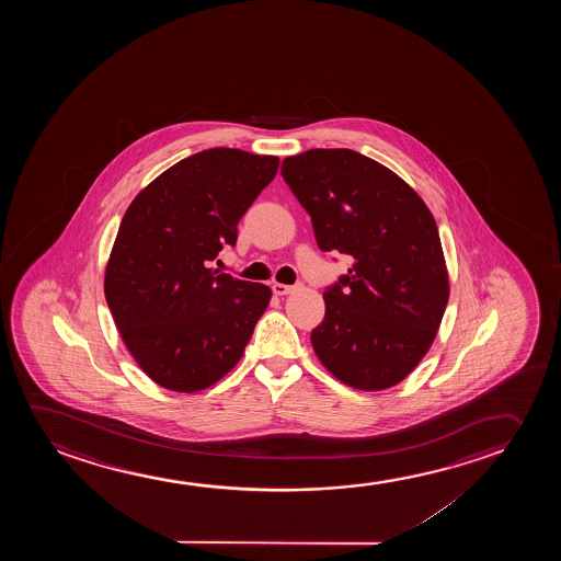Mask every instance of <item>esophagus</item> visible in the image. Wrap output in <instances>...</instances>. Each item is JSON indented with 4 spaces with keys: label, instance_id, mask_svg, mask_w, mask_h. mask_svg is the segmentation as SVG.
<instances>
[{
    "label": "esophagus",
    "instance_id": "obj_1",
    "mask_svg": "<svg viewBox=\"0 0 561 561\" xmlns=\"http://www.w3.org/2000/svg\"><path fill=\"white\" fill-rule=\"evenodd\" d=\"M297 287L295 285H285V284H272V291H274V295H289V293L295 291Z\"/></svg>",
    "mask_w": 561,
    "mask_h": 561
}]
</instances>
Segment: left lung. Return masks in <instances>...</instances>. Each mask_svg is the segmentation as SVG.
Returning <instances> with one entry per match:
<instances>
[{
    "instance_id": "1",
    "label": "left lung",
    "mask_w": 561,
    "mask_h": 561,
    "mask_svg": "<svg viewBox=\"0 0 561 561\" xmlns=\"http://www.w3.org/2000/svg\"><path fill=\"white\" fill-rule=\"evenodd\" d=\"M282 176L310 215L323 253L353 256L323 291L310 341L325 369L360 391H383L420 364L450 295L437 224L422 197L353 149L287 157Z\"/></svg>"
}]
</instances>
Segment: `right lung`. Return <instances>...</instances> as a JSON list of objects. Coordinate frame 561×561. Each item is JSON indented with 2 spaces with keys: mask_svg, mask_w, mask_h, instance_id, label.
<instances>
[{
  "mask_svg": "<svg viewBox=\"0 0 561 561\" xmlns=\"http://www.w3.org/2000/svg\"><path fill=\"white\" fill-rule=\"evenodd\" d=\"M277 167L274 154L207 149L164 170L124 213L105 299L134 360L169 391L222 379L268 307V285L208 266L236 245L241 216Z\"/></svg>",
  "mask_w": 561,
  "mask_h": 561,
  "instance_id": "right-lung-1",
  "label": "right lung"
}]
</instances>
